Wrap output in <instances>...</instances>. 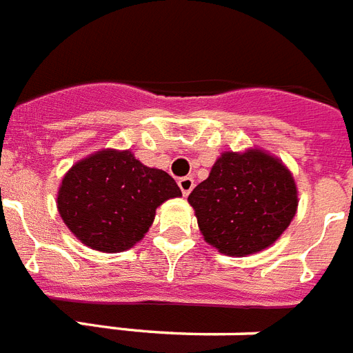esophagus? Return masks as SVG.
<instances>
[{"label": "esophagus", "mask_w": 353, "mask_h": 353, "mask_svg": "<svg viewBox=\"0 0 353 353\" xmlns=\"http://www.w3.org/2000/svg\"><path fill=\"white\" fill-rule=\"evenodd\" d=\"M179 185L180 190H182V194L188 196V194L191 193V190L194 188V180L191 179V176H182V179H179Z\"/></svg>", "instance_id": "34e87169"}]
</instances>
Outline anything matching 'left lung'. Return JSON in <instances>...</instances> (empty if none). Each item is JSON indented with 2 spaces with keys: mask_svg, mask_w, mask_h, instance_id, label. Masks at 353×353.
<instances>
[{
  "mask_svg": "<svg viewBox=\"0 0 353 353\" xmlns=\"http://www.w3.org/2000/svg\"><path fill=\"white\" fill-rule=\"evenodd\" d=\"M188 200L205 242L244 256L283 235L297 211V188L283 162L252 149L222 154Z\"/></svg>",
  "mask_w": 353,
  "mask_h": 353,
  "instance_id": "obj_1",
  "label": "left lung"
}]
</instances>
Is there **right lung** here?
<instances>
[{
    "label": "right lung",
    "mask_w": 353,
    "mask_h": 353,
    "mask_svg": "<svg viewBox=\"0 0 353 353\" xmlns=\"http://www.w3.org/2000/svg\"><path fill=\"white\" fill-rule=\"evenodd\" d=\"M182 191L165 171L143 165L131 151H98L61 180L58 211L85 246L117 253L134 246L163 200Z\"/></svg>",
    "instance_id": "obj_1"
}]
</instances>
